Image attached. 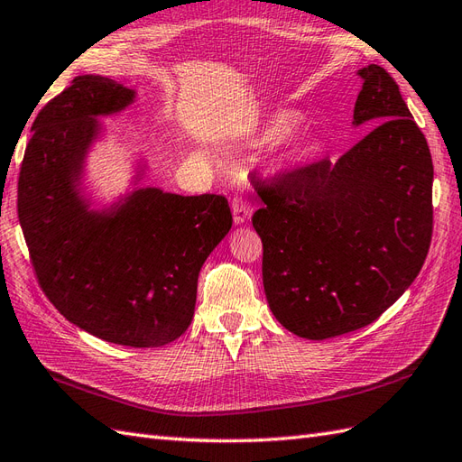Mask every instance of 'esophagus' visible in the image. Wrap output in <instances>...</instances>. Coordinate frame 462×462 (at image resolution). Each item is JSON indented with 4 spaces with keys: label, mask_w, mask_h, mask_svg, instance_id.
I'll return each mask as SVG.
<instances>
[{
    "label": "esophagus",
    "mask_w": 462,
    "mask_h": 462,
    "mask_svg": "<svg viewBox=\"0 0 462 462\" xmlns=\"http://www.w3.org/2000/svg\"><path fill=\"white\" fill-rule=\"evenodd\" d=\"M252 200L245 195H234L232 197V212H234V222L236 224H244L250 220L252 217Z\"/></svg>",
    "instance_id": "esophagus-1"
}]
</instances>
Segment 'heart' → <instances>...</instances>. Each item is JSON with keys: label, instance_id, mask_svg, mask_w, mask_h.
<instances>
[{"label": "heart", "instance_id": "1", "mask_svg": "<svg viewBox=\"0 0 462 462\" xmlns=\"http://www.w3.org/2000/svg\"><path fill=\"white\" fill-rule=\"evenodd\" d=\"M299 125V118L294 116L292 113H279L275 116H271L267 125L263 126V138L265 140H277V138H282L291 134L294 128H297ZM297 153H300V148H294L291 152V156H297Z\"/></svg>", "mask_w": 462, "mask_h": 462}]
</instances>
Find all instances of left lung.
Here are the masks:
<instances>
[{"mask_svg":"<svg viewBox=\"0 0 462 462\" xmlns=\"http://www.w3.org/2000/svg\"><path fill=\"white\" fill-rule=\"evenodd\" d=\"M363 81L353 123L376 127L337 162L255 177L263 289L289 332L328 339L369 326L418 277L433 234V162L384 68Z\"/></svg>","mask_w":462,"mask_h":462,"instance_id":"1","label":"left lung"}]
</instances>
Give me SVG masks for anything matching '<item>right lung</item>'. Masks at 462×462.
<instances>
[{"instance_id": "1", "label": "right lung", "mask_w": 462, "mask_h": 462, "mask_svg": "<svg viewBox=\"0 0 462 462\" xmlns=\"http://www.w3.org/2000/svg\"><path fill=\"white\" fill-rule=\"evenodd\" d=\"M134 91L78 76L32 123L21 162L17 215L42 292L66 320L109 344L162 347L193 320L197 279L232 228L224 195L138 189L111 212H91L78 181L97 115Z\"/></svg>"}]
</instances>
